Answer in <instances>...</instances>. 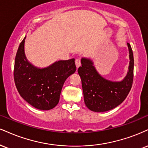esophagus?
<instances>
[{
	"label": "esophagus",
	"mask_w": 148,
	"mask_h": 148,
	"mask_svg": "<svg viewBox=\"0 0 148 148\" xmlns=\"http://www.w3.org/2000/svg\"><path fill=\"white\" fill-rule=\"evenodd\" d=\"M75 64H76V68H79V67L81 66V60L79 59V58H77V59H76L75 60Z\"/></svg>",
	"instance_id": "34e87169"
}]
</instances>
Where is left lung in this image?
Instances as JSON below:
<instances>
[{"mask_svg": "<svg viewBox=\"0 0 148 148\" xmlns=\"http://www.w3.org/2000/svg\"><path fill=\"white\" fill-rule=\"evenodd\" d=\"M130 65L127 75L121 81H111L101 76L89 58H82L78 72L81 79L85 106L96 112L109 111L125 99L132 88L134 78V56L127 42Z\"/></svg>", "mask_w": 148, "mask_h": 148, "instance_id": "left-lung-1", "label": "left lung"}]
</instances>
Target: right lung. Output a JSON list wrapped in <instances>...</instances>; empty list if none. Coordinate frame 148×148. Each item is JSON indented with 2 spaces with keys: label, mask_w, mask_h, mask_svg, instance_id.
<instances>
[{
  "label": "right lung",
  "mask_w": 148,
  "mask_h": 148,
  "mask_svg": "<svg viewBox=\"0 0 148 148\" xmlns=\"http://www.w3.org/2000/svg\"><path fill=\"white\" fill-rule=\"evenodd\" d=\"M25 37L14 63V82L21 97L36 109L49 110L57 106L65 80L75 72L74 58L58 60L45 68L34 66L25 54Z\"/></svg>",
  "instance_id": "right-lung-1"
}]
</instances>
